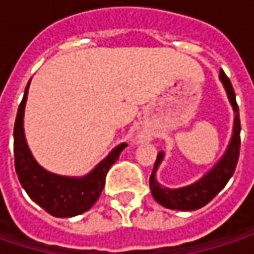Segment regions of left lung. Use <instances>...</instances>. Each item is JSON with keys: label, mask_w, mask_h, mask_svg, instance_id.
<instances>
[{"label": "left lung", "mask_w": 254, "mask_h": 254, "mask_svg": "<svg viewBox=\"0 0 254 254\" xmlns=\"http://www.w3.org/2000/svg\"><path fill=\"white\" fill-rule=\"evenodd\" d=\"M219 77L227 89L229 101L232 104V109L235 112V121H234V130H232V138L229 142L228 148L224 154V157L221 159V162L200 181L188 185V187H182L177 190H169L162 187L157 181H156V169L159 168L160 162L163 160V153L157 154L151 177H150V188H151V194L156 198L157 203H160L163 207L168 209H174V210H197L203 206H206L209 201H212L219 191L228 184V181L235 172L237 163H238V157H240V145H241V138H240V115H238V104L235 101V92L232 88V83L229 80V77L225 75L224 70H221Z\"/></svg>", "instance_id": "left-lung-1"}]
</instances>
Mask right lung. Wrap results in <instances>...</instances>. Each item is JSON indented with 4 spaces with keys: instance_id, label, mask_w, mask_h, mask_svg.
I'll return each mask as SVG.
<instances>
[{
    "instance_id": "1",
    "label": "right lung",
    "mask_w": 254,
    "mask_h": 254,
    "mask_svg": "<svg viewBox=\"0 0 254 254\" xmlns=\"http://www.w3.org/2000/svg\"><path fill=\"white\" fill-rule=\"evenodd\" d=\"M30 82V80H29ZM29 83L19 106L14 124V166L27 195L45 212L57 218H72L92 207L98 200L109 169L119 159L127 144L118 145L91 174L83 178L59 177L42 169L30 154L25 139L23 113Z\"/></svg>"
}]
</instances>
